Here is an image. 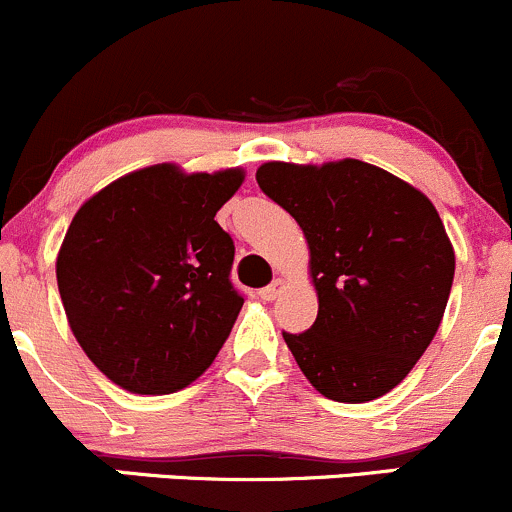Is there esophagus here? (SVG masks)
I'll return each mask as SVG.
<instances>
[{"label": "esophagus", "instance_id": "34e87169", "mask_svg": "<svg viewBox=\"0 0 512 512\" xmlns=\"http://www.w3.org/2000/svg\"><path fill=\"white\" fill-rule=\"evenodd\" d=\"M282 287H285V282H282V280H275V282H270V285L260 289V297L265 299V302H272V299H275L277 294L282 292Z\"/></svg>", "mask_w": 512, "mask_h": 512}]
</instances>
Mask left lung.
Returning <instances> with one entry per match:
<instances>
[{
	"label": "left lung",
	"mask_w": 512,
	"mask_h": 512,
	"mask_svg": "<svg viewBox=\"0 0 512 512\" xmlns=\"http://www.w3.org/2000/svg\"><path fill=\"white\" fill-rule=\"evenodd\" d=\"M257 185L309 245L319 312L282 332L309 384L332 401L384 396L421 359L453 285L451 240L431 200L364 163H265Z\"/></svg>",
	"instance_id": "obj_1"
}]
</instances>
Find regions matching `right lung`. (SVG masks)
Returning <instances> with one entry per match:
<instances>
[{
	"label": "right lung",
	"mask_w": 512,
	"mask_h": 512,
	"mask_svg": "<svg viewBox=\"0 0 512 512\" xmlns=\"http://www.w3.org/2000/svg\"><path fill=\"white\" fill-rule=\"evenodd\" d=\"M242 170H136L86 200L56 260L61 302L86 356L121 389L170 394L225 344L242 297L235 242L215 213Z\"/></svg>",
	"instance_id": "right-lung-1"
}]
</instances>
